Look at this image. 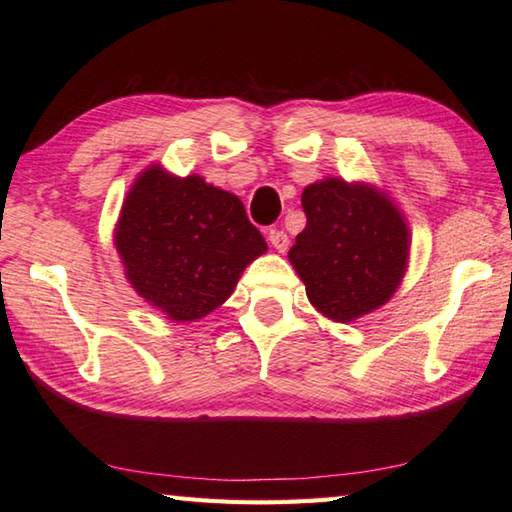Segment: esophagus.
Returning <instances> with one entry per match:
<instances>
[{"mask_svg": "<svg viewBox=\"0 0 512 512\" xmlns=\"http://www.w3.org/2000/svg\"><path fill=\"white\" fill-rule=\"evenodd\" d=\"M269 243H272V247L276 249L278 254H285L287 247H289V236L285 234V231L272 229V231H269Z\"/></svg>", "mask_w": 512, "mask_h": 512, "instance_id": "esophagus-1", "label": "esophagus"}]
</instances>
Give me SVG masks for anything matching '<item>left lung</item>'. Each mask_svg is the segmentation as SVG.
I'll return each mask as SVG.
<instances>
[{
	"label": "left lung",
	"mask_w": 512,
	"mask_h": 512,
	"mask_svg": "<svg viewBox=\"0 0 512 512\" xmlns=\"http://www.w3.org/2000/svg\"><path fill=\"white\" fill-rule=\"evenodd\" d=\"M307 225L289 263L314 310L334 323L372 314L397 292L410 260V227L372 182L323 178L303 189Z\"/></svg>",
	"instance_id": "obj_1"
}]
</instances>
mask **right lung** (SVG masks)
Returning <instances> with one entry per match:
<instances>
[{
  "label": "right lung",
  "instance_id": "add662e5",
  "mask_svg": "<svg viewBox=\"0 0 512 512\" xmlns=\"http://www.w3.org/2000/svg\"><path fill=\"white\" fill-rule=\"evenodd\" d=\"M113 245L129 285L173 323L205 318L234 294L240 274L267 252L243 202L160 162L124 196Z\"/></svg>",
  "mask_w": 512,
  "mask_h": 512
}]
</instances>
